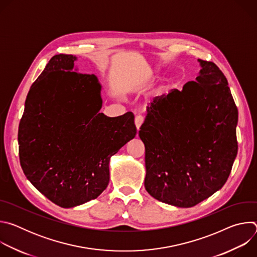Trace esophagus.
<instances>
[{"label":"esophagus","instance_id":"1","mask_svg":"<svg viewBox=\"0 0 257 257\" xmlns=\"http://www.w3.org/2000/svg\"><path fill=\"white\" fill-rule=\"evenodd\" d=\"M135 126H136V129H137V131L140 129V127H141V125H142V123H143V117L142 116H136L135 117Z\"/></svg>","mask_w":257,"mask_h":257}]
</instances>
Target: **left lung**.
<instances>
[{
	"label": "left lung",
	"instance_id": "obj_1",
	"mask_svg": "<svg viewBox=\"0 0 257 257\" xmlns=\"http://www.w3.org/2000/svg\"><path fill=\"white\" fill-rule=\"evenodd\" d=\"M195 81L157 97L139 130L144 186L154 198L191 207L226 183L238 152V109L224 73L198 59Z\"/></svg>",
	"mask_w": 257,
	"mask_h": 257
}]
</instances>
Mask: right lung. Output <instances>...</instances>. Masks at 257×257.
Segmentation results:
<instances>
[{
    "mask_svg": "<svg viewBox=\"0 0 257 257\" xmlns=\"http://www.w3.org/2000/svg\"><path fill=\"white\" fill-rule=\"evenodd\" d=\"M76 61L64 54L50 60L29 89L18 130L26 178L64 208L90 201L106 188L112 156L136 135L131 112L99 113L101 85L95 75L76 72Z\"/></svg>",
    "mask_w": 257,
    "mask_h": 257,
    "instance_id": "add662e5",
    "label": "right lung"
}]
</instances>
